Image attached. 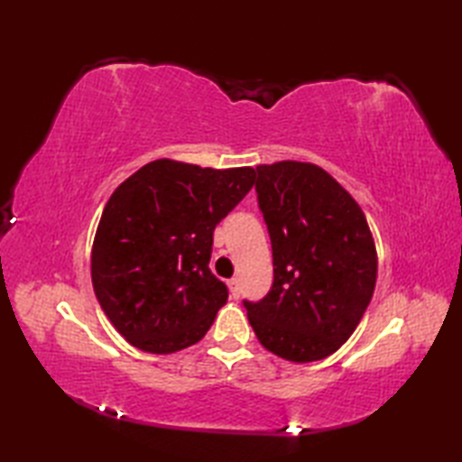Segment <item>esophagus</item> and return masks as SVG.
<instances>
[{"label": "esophagus", "instance_id": "1", "mask_svg": "<svg viewBox=\"0 0 462 462\" xmlns=\"http://www.w3.org/2000/svg\"><path fill=\"white\" fill-rule=\"evenodd\" d=\"M228 288H230V296L236 300L238 296H240V280L238 278H232L230 282H228Z\"/></svg>", "mask_w": 462, "mask_h": 462}]
</instances>
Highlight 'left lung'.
Returning <instances> with one entry per match:
<instances>
[{
    "mask_svg": "<svg viewBox=\"0 0 462 462\" xmlns=\"http://www.w3.org/2000/svg\"><path fill=\"white\" fill-rule=\"evenodd\" d=\"M273 283L244 301L258 341L291 363L326 359L356 331L377 280V250L356 199L318 164H258Z\"/></svg>",
    "mask_w": 462,
    "mask_h": 462,
    "instance_id": "8db88e82",
    "label": "left lung"
}]
</instances>
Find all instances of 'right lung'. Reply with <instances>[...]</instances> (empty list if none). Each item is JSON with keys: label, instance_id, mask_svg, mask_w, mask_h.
<instances>
[{"label": "right lung", "instance_id": "obj_1", "mask_svg": "<svg viewBox=\"0 0 462 462\" xmlns=\"http://www.w3.org/2000/svg\"><path fill=\"white\" fill-rule=\"evenodd\" d=\"M256 182L252 166H141L106 200L91 250L95 296L133 347L166 356L210 329L228 290L208 268L212 234Z\"/></svg>", "mask_w": 462, "mask_h": 462}]
</instances>
